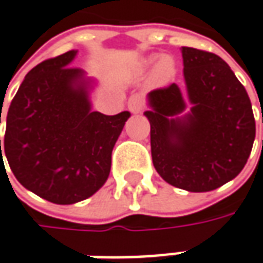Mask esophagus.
Wrapping results in <instances>:
<instances>
[{
  "mask_svg": "<svg viewBox=\"0 0 263 263\" xmlns=\"http://www.w3.org/2000/svg\"><path fill=\"white\" fill-rule=\"evenodd\" d=\"M128 108L131 113H141V110L144 108V101H143V97L135 93L132 95L131 98L128 100Z\"/></svg>",
  "mask_w": 263,
  "mask_h": 263,
  "instance_id": "34e87169",
  "label": "esophagus"
}]
</instances>
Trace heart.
Masks as SVG:
<instances>
[{
    "instance_id": "heart-1",
    "label": "heart",
    "mask_w": 263,
    "mask_h": 263,
    "mask_svg": "<svg viewBox=\"0 0 263 263\" xmlns=\"http://www.w3.org/2000/svg\"><path fill=\"white\" fill-rule=\"evenodd\" d=\"M153 65V70H152V82L155 85H165L168 83L174 76H176V71H177V65H176V61L173 56L170 54H162V56H156V54H152L146 58L141 64V67L146 70L148 67Z\"/></svg>"
}]
</instances>
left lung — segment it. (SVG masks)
<instances>
[{"mask_svg": "<svg viewBox=\"0 0 263 263\" xmlns=\"http://www.w3.org/2000/svg\"><path fill=\"white\" fill-rule=\"evenodd\" d=\"M181 56L186 90L173 83L147 95L152 159L171 186L210 192L237 177L250 156L252 102L220 56L193 47H181Z\"/></svg>", "mask_w": 263, "mask_h": 263, "instance_id": "1", "label": "left lung"}]
</instances>
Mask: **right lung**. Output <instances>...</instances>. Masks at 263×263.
<instances>
[{"label":"right lung","mask_w":263,"mask_h":263,"mask_svg":"<svg viewBox=\"0 0 263 263\" xmlns=\"http://www.w3.org/2000/svg\"><path fill=\"white\" fill-rule=\"evenodd\" d=\"M77 50L43 61L25 76L10 104L3 156L28 191L53 204L80 202L98 192L129 111H92L95 80L71 67ZM1 123V111H0Z\"/></svg>","instance_id":"1"}]
</instances>
